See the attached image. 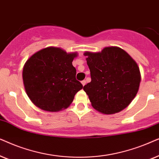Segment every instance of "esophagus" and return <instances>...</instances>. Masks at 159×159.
<instances>
[{
    "label": "esophagus",
    "instance_id": "obj_1",
    "mask_svg": "<svg viewBox=\"0 0 159 159\" xmlns=\"http://www.w3.org/2000/svg\"><path fill=\"white\" fill-rule=\"evenodd\" d=\"M81 84H82V85H83V86L85 85V84H86V81H85V80H84V81H81Z\"/></svg>",
    "mask_w": 159,
    "mask_h": 159
}]
</instances>
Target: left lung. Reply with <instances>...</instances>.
<instances>
[{
    "label": "left lung",
    "mask_w": 159,
    "mask_h": 159,
    "mask_svg": "<svg viewBox=\"0 0 159 159\" xmlns=\"http://www.w3.org/2000/svg\"><path fill=\"white\" fill-rule=\"evenodd\" d=\"M92 81L84 86L94 108L111 115L126 108L137 94L141 75L137 62L118 46L86 52Z\"/></svg>",
    "instance_id": "1"
}]
</instances>
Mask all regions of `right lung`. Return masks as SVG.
<instances>
[{"instance_id": "obj_1", "label": "right lung", "mask_w": 159, "mask_h": 159, "mask_svg": "<svg viewBox=\"0 0 159 159\" xmlns=\"http://www.w3.org/2000/svg\"><path fill=\"white\" fill-rule=\"evenodd\" d=\"M77 52L67 53L55 46L32 55L23 67L22 78L27 96L35 106L48 112L66 109L83 86L75 78L72 62Z\"/></svg>"}]
</instances>
